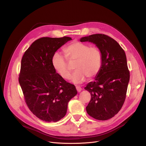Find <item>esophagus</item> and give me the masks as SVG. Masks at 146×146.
Segmentation results:
<instances>
[{
    "instance_id": "esophagus-1",
    "label": "esophagus",
    "mask_w": 146,
    "mask_h": 146,
    "mask_svg": "<svg viewBox=\"0 0 146 146\" xmlns=\"http://www.w3.org/2000/svg\"><path fill=\"white\" fill-rule=\"evenodd\" d=\"M76 88L77 91L78 92H80L82 91V89L80 86H76Z\"/></svg>"
}]
</instances>
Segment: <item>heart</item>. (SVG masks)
<instances>
[{"label":"heart","mask_w":146,"mask_h":146,"mask_svg":"<svg viewBox=\"0 0 146 146\" xmlns=\"http://www.w3.org/2000/svg\"><path fill=\"white\" fill-rule=\"evenodd\" d=\"M63 53L66 57L55 54L52 58L54 69L63 79L69 80L70 78L72 69L68 60L70 63L76 62L74 69L76 70L72 76L74 83L84 82L86 76L93 78L99 73L103 59L99 47L80 42H73L63 48Z\"/></svg>","instance_id":"obj_1"}]
</instances>
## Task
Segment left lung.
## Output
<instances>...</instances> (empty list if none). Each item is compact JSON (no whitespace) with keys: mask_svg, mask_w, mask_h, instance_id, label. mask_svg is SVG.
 Segmentation results:
<instances>
[{"mask_svg":"<svg viewBox=\"0 0 146 146\" xmlns=\"http://www.w3.org/2000/svg\"><path fill=\"white\" fill-rule=\"evenodd\" d=\"M80 41L96 44L102 54V65L94 82L84 89L91 95L86 107L87 114L99 120L112 118L124 103L130 72L124 50L113 38L104 34H94L81 38Z\"/></svg>","mask_w":146,"mask_h":146,"instance_id":"obj_1","label":"left lung"}]
</instances>
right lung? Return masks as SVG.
Wrapping results in <instances>:
<instances>
[{
	"mask_svg": "<svg viewBox=\"0 0 146 146\" xmlns=\"http://www.w3.org/2000/svg\"><path fill=\"white\" fill-rule=\"evenodd\" d=\"M70 40L67 36L38 38L22 57L19 82L25 101L33 114L44 121L64 117L68 103L77 93L75 86L61 77L52 65L55 52Z\"/></svg>",
	"mask_w": 146,
	"mask_h": 146,
	"instance_id": "add662e5",
	"label": "right lung"
}]
</instances>
